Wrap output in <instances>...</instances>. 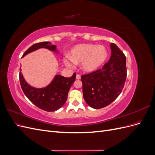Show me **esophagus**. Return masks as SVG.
<instances>
[{
    "instance_id": "34e87169",
    "label": "esophagus",
    "mask_w": 155,
    "mask_h": 155,
    "mask_svg": "<svg viewBox=\"0 0 155 155\" xmlns=\"http://www.w3.org/2000/svg\"><path fill=\"white\" fill-rule=\"evenodd\" d=\"M81 79V76H80V75L77 74L76 75V79Z\"/></svg>"
}]
</instances>
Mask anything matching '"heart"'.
I'll use <instances>...</instances> for the list:
<instances>
[{
    "mask_svg": "<svg viewBox=\"0 0 155 155\" xmlns=\"http://www.w3.org/2000/svg\"><path fill=\"white\" fill-rule=\"evenodd\" d=\"M107 55V50L104 46L81 44L74 46L69 52V58L64 59V63L69 67H72L73 63H82L83 71L91 73L104 64Z\"/></svg>",
    "mask_w": 155,
    "mask_h": 155,
    "instance_id": "b5f03b06",
    "label": "heart"
}]
</instances>
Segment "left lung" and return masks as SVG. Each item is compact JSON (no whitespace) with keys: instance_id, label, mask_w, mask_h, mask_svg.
<instances>
[{"instance_id":"1","label":"left lung","mask_w":155,"mask_h":155,"mask_svg":"<svg viewBox=\"0 0 155 155\" xmlns=\"http://www.w3.org/2000/svg\"><path fill=\"white\" fill-rule=\"evenodd\" d=\"M110 46V58L102 69L81 76L84 100L95 109L113 102L120 94L126 80L125 55L114 43Z\"/></svg>"}]
</instances>
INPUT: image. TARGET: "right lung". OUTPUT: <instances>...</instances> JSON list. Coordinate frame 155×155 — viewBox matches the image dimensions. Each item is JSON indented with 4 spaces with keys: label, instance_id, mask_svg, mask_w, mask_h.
I'll return each mask as SVG.
<instances>
[{
    "label": "right lung",
    "instance_id": "add662e5",
    "mask_svg": "<svg viewBox=\"0 0 155 155\" xmlns=\"http://www.w3.org/2000/svg\"><path fill=\"white\" fill-rule=\"evenodd\" d=\"M39 48H46L58 52L55 45H51L50 42H41L30 46L22 57ZM76 73L70 78L56 75L48 85L41 88L30 85L25 81L22 72L19 73V80L23 92L33 104L42 110L53 112L60 109L65 104L70 88L76 80Z\"/></svg>",
    "mask_w": 155,
    "mask_h": 155
}]
</instances>
